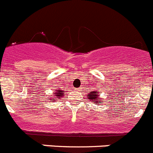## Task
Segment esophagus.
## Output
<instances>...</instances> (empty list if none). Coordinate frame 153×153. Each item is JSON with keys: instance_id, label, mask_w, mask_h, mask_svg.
I'll return each instance as SVG.
<instances>
[{"instance_id": "obj_1", "label": "esophagus", "mask_w": 153, "mask_h": 153, "mask_svg": "<svg viewBox=\"0 0 153 153\" xmlns=\"http://www.w3.org/2000/svg\"><path fill=\"white\" fill-rule=\"evenodd\" d=\"M76 90H80V89H79V88H78V89H76Z\"/></svg>"}]
</instances>
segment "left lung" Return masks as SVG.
Masks as SVG:
<instances>
[{
    "mask_svg": "<svg viewBox=\"0 0 153 153\" xmlns=\"http://www.w3.org/2000/svg\"><path fill=\"white\" fill-rule=\"evenodd\" d=\"M99 93L100 92L97 91V90H93V91H91L88 95H87V100L91 101H96V103H99L100 102L101 98L100 97V95H99Z\"/></svg>",
    "mask_w": 153,
    "mask_h": 153,
    "instance_id": "obj_1",
    "label": "left lung"
}]
</instances>
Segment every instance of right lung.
<instances>
[{
  "mask_svg": "<svg viewBox=\"0 0 153 153\" xmlns=\"http://www.w3.org/2000/svg\"><path fill=\"white\" fill-rule=\"evenodd\" d=\"M62 92H64V91H62V90H55V93H53V96H51V97H53V98L51 99H54L53 101H51V102H53L55 100H57L59 99L60 100L62 97H63V93Z\"/></svg>",
  "mask_w": 153,
  "mask_h": 153,
  "instance_id": "add662e5",
  "label": "right lung"
}]
</instances>
